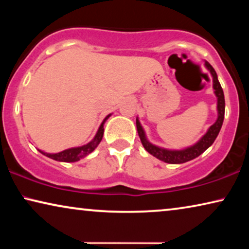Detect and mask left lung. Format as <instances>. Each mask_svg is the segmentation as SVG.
Listing matches in <instances>:
<instances>
[{"instance_id": "left-lung-1", "label": "left lung", "mask_w": 249, "mask_h": 249, "mask_svg": "<svg viewBox=\"0 0 249 249\" xmlns=\"http://www.w3.org/2000/svg\"><path fill=\"white\" fill-rule=\"evenodd\" d=\"M205 66L207 69L210 70V72L213 77V88H214V93H215L217 97V112H219V115H217V120L215 121V124L211 125L209 130H207L206 134L203 136L202 139H200L198 142H196L195 145L190 146L188 148L182 149V151H169V149L158 147V146L151 144V142L146 139L145 132L142 130L138 119L136 120L139 138H141L142 144L144 146V148L149 153V154L155 156L156 159L161 160V161H164L165 163H170V164H180V163L188 162L190 160H194L195 158H197V156H199L202 153L205 152L206 149L213 144L214 141H215V138L217 137V135H219L221 127H222L223 119H224V107H226L223 90L219 83V80H217L216 72L215 70L213 69V67L211 66L209 62H205Z\"/></svg>"}]
</instances>
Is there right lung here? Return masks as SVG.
<instances>
[{"mask_svg":"<svg viewBox=\"0 0 249 249\" xmlns=\"http://www.w3.org/2000/svg\"><path fill=\"white\" fill-rule=\"evenodd\" d=\"M110 115L111 114H108L107 117L104 119V121L102 122L101 127H100V129H98V131H97L96 136H95V138L90 142H88L87 145L81 146V147H74V148L66 149V151L56 153V154H49V153H44V152H40V151L39 152L43 153L44 155H46L47 158L55 160V161H60V162H76V161H79L80 159H83V158H85V156H87L88 154H90V153L97 147V145L100 144L102 138H103V132H104L103 124H104V122L107 121V119L110 117Z\"/></svg>","mask_w":249,"mask_h":249,"instance_id":"1","label":"right lung"}]
</instances>
